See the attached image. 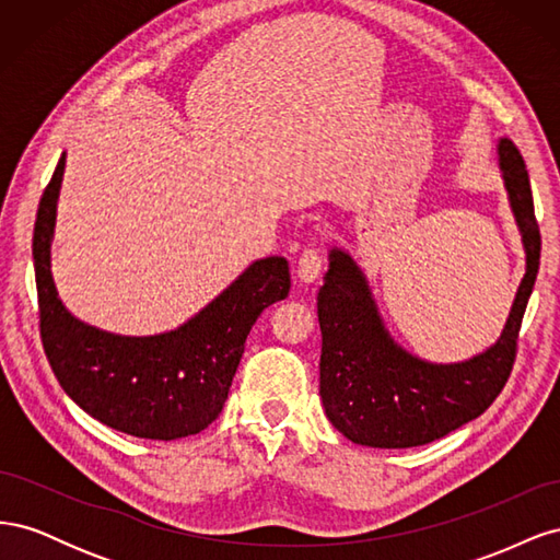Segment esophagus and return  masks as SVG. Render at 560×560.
Instances as JSON below:
<instances>
[{"label": "esophagus", "instance_id": "34e87169", "mask_svg": "<svg viewBox=\"0 0 560 560\" xmlns=\"http://www.w3.org/2000/svg\"><path fill=\"white\" fill-rule=\"evenodd\" d=\"M319 270H322V257H319V252H317L315 247L303 249L301 259H299V266H296L299 280L311 284V282H315V280L319 278Z\"/></svg>", "mask_w": 560, "mask_h": 560}]
</instances>
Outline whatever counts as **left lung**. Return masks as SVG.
Here are the masks:
<instances>
[{
  "instance_id": "left-lung-1",
  "label": "left lung",
  "mask_w": 560,
  "mask_h": 560,
  "mask_svg": "<svg viewBox=\"0 0 560 560\" xmlns=\"http://www.w3.org/2000/svg\"><path fill=\"white\" fill-rule=\"evenodd\" d=\"M498 161L521 231L525 276L500 338L474 358L436 364L401 348L385 327L364 270L346 249L331 247L317 294L319 397L331 425L350 442L371 448L430 444L479 418L510 378L541 238L528 171L510 138L498 140Z\"/></svg>"
}]
</instances>
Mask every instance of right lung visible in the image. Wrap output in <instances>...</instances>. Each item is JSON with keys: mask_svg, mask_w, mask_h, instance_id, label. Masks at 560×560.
Wrapping results in <instances>:
<instances>
[{"mask_svg": "<svg viewBox=\"0 0 560 560\" xmlns=\"http://www.w3.org/2000/svg\"><path fill=\"white\" fill-rule=\"evenodd\" d=\"M65 154L39 200L35 257L42 341L67 395L103 425L173 442L222 413L245 338L270 303L290 294L284 257L252 261L226 290L177 329L124 336L86 325L65 308L50 273Z\"/></svg>", "mask_w": 560, "mask_h": 560, "instance_id": "right-lung-1", "label": "right lung"}]
</instances>
